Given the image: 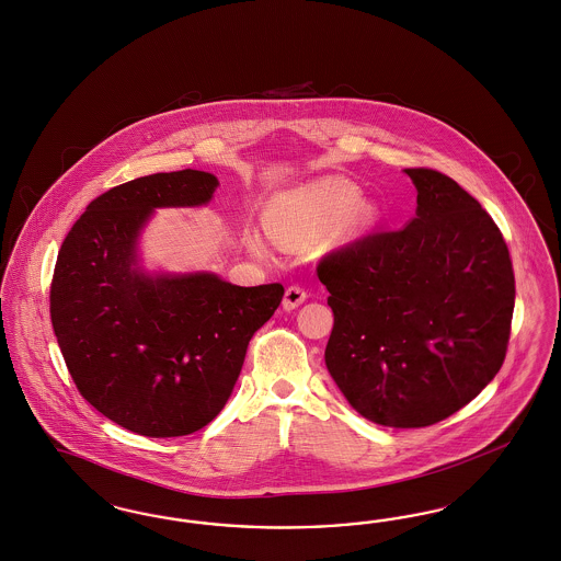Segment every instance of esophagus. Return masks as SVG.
<instances>
[{"label":"esophagus","instance_id":"obj_1","mask_svg":"<svg viewBox=\"0 0 561 561\" xmlns=\"http://www.w3.org/2000/svg\"><path fill=\"white\" fill-rule=\"evenodd\" d=\"M305 300H307V290L300 288V286H290V288H286L282 305H284L286 311H291V309H298Z\"/></svg>","mask_w":561,"mask_h":561}]
</instances>
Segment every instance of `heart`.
Masks as SVG:
<instances>
[{"instance_id":"obj_1","label":"heart","mask_w":561,"mask_h":561,"mask_svg":"<svg viewBox=\"0 0 561 561\" xmlns=\"http://www.w3.org/2000/svg\"><path fill=\"white\" fill-rule=\"evenodd\" d=\"M357 198L359 190L348 181H314L277 194L265 210V225L277 244L294 247L313 242L323 238L353 208ZM374 215V206L360 204L351 213L348 227L365 225ZM252 248L256 252L263 250L256 238H252Z\"/></svg>"}]
</instances>
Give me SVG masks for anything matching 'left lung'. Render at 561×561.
Segmentation results:
<instances>
[{"label":"left lung","mask_w":561,"mask_h":561,"mask_svg":"<svg viewBox=\"0 0 561 561\" xmlns=\"http://www.w3.org/2000/svg\"><path fill=\"white\" fill-rule=\"evenodd\" d=\"M415 219L328 252L334 330L325 365L363 417L388 427L438 424L501 369L516 279L507 244L480 202L447 175L404 169Z\"/></svg>","instance_id":"left-lung-1"}]
</instances>
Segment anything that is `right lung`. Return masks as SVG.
Masks as SVG:
<instances>
[{
    "label": "right lung",
    "mask_w": 561,
    "mask_h": 561,
    "mask_svg": "<svg viewBox=\"0 0 561 561\" xmlns=\"http://www.w3.org/2000/svg\"><path fill=\"white\" fill-rule=\"evenodd\" d=\"M217 185L194 169L121 183L90 202L58 252L49 314L68 374L88 403L141 436H185L213 422L250 337L284 296L282 284L242 288L215 273L137 267L152 210L201 206Z\"/></svg>",
    "instance_id": "obj_1"
}]
</instances>
